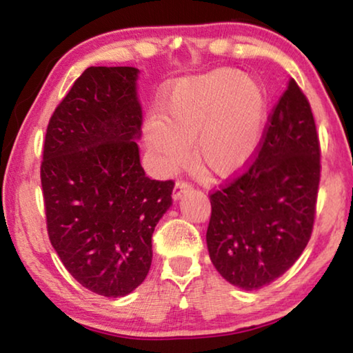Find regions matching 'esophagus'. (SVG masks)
Masks as SVG:
<instances>
[{
	"mask_svg": "<svg viewBox=\"0 0 353 353\" xmlns=\"http://www.w3.org/2000/svg\"><path fill=\"white\" fill-rule=\"evenodd\" d=\"M190 188H192V183H190V182H187V181H177L176 182V187H174V192H172V198L179 199L183 193H187Z\"/></svg>",
	"mask_w": 353,
	"mask_h": 353,
	"instance_id": "esophagus-1",
	"label": "esophagus"
}]
</instances>
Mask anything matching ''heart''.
<instances>
[{
	"label": "heart",
	"instance_id": "b5f03b06",
	"mask_svg": "<svg viewBox=\"0 0 353 353\" xmlns=\"http://www.w3.org/2000/svg\"><path fill=\"white\" fill-rule=\"evenodd\" d=\"M159 119L144 124V137L161 170L194 160L212 176L232 177L254 159L268 114L264 85L236 69L185 78L168 88Z\"/></svg>",
	"mask_w": 353,
	"mask_h": 353
}]
</instances>
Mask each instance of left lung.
Masks as SVG:
<instances>
[{
	"instance_id": "left-lung-1",
	"label": "left lung",
	"mask_w": 353,
	"mask_h": 353,
	"mask_svg": "<svg viewBox=\"0 0 353 353\" xmlns=\"http://www.w3.org/2000/svg\"><path fill=\"white\" fill-rule=\"evenodd\" d=\"M319 182L314 116L292 78L267 117L251 165L209 196L207 248L226 281L256 290L295 264L314 228Z\"/></svg>"
}]
</instances>
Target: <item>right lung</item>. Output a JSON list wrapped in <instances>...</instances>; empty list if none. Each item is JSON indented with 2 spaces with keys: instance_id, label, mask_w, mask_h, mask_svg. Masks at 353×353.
Returning a JSON list of instances; mask_svg holds the SVG:
<instances>
[{
  "instance_id": "right-lung-1",
  "label": "right lung",
  "mask_w": 353,
  "mask_h": 353,
  "mask_svg": "<svg viewBox=\"0 0 353 353\" xmlns=\"http://www.w3.org/2000/svg\"><path fill=\"white\" fill-rule=\"evenodd\" d=\"M135 67H89L50 117L41 163L47 231L67 272L103 297L146 278L152 234L174 181L139 163L143 113Z\"/></svg>"
}]
</instances>
